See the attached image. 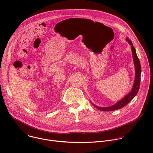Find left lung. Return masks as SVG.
I'll return each instance as SVG.
<instances>
[{
	"mask_svg": "<svg viewBox=\"0 0 153 153\" xmlns=\"http://www.w3.org/2000/svg\"><path fill=\"white\" fill-rule=\"evenodd\" d=\"M126 41L128 42V43L131 45V49H132V57L133 60L134 62V66L135 69V80L133 85V87L132 88V90L131 92L128 94L125 97H123L121 100L117 102L115 104L110 106V107H98L94 104L92 105L98 108V110L101 111H113L119 110L124 106L126 105L137 94L138 92L139 89H140V82H141V67L140 59L138 58V56L136 53V50L135 48L133 46V44L131 42V40L128 38L126 37Z\"/></svg>",
	"mask_w": 153,
	"mask_h": 153,
	"instance_id": "obj_1",
	"label": "left lung"
}]
</instances>
